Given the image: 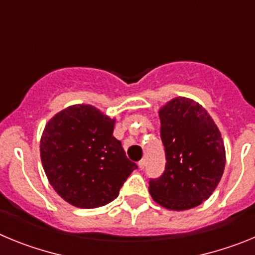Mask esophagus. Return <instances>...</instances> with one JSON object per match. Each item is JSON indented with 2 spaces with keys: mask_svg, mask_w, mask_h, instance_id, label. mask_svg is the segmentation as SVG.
Returning a JSON list of instances; mask_svg holds the SVG:
<instances>
[{
  "mask_svg": "<svg viewBox=\"0 0 255 255\" xmlns=\"http://www.w3.org/2000/svg\"><path fill=\"white\" fill-rule=\"evenodd\" d=\"M139 168L140 170H144V167H145V159H141V161H139Z\"/></svg>",
  "mask_w": 255,
  "mask_h": 255,
  "instance_id": "34e87169",
  "label": "esophagus"
}]
</instances>
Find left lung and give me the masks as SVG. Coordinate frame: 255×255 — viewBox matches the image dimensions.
I'll return each instance as SVG.
<instances>
[{
    "instance_id": "obj_1",
    "label": "left lung",
    "mask_w": 255,
    "mask_h": 255,
    "mask_svg": "<svg viewBox=\"0 0 255 255\" xmlns=\"http://www.w3.org/2000/svg\"><path fill=\"white\" fill-rule=\"evenodd\" d=\"M166 167L149 180V193L172 211L194 208L217 188L226 163L224 140L215 121L195 101L177 97L159 110Z\"/></svg>"
}]
</instances>
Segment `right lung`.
<instances>
[{"instance_id":"1","label":"right lung","mask_w":255,"mask_h":255,"mask_svg":"<svg viewBox=\"0 0 255 255\" xmlns=\"http://www.w3.org/2000/svg\"><path fill=\"white\" fill-rule=\"evenodd\" d=\"M115 120L89 105L52 117L40 139V159L49 184L67 203L97 208L116 199L138 168L115 138Z\"/></svg>"}]
</instances>
